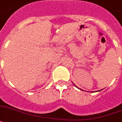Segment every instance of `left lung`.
<instances>
[{
	"mask_svg": "<svg viewBox=\"0 0 122 122\" xmlns=\"http://www.w3.org/2000/svg\"><path fill=\"white\" fill-rule=\"evenodd\" d=\"M73 84H74V85H75V86H76V87H77V88H78V87H77V86H76V85L74 84V83H73ZM79 88V89H80V88ZM80 90H81V89H80ZM102 90H103V89H102ZM100 90L96 91V92H100V91H101V90Z\"/></svg>",
	"mask_w": 122,
	"mask_h": 122,
	"instance_id": "obj_1",
	"label": "left lung"
}]
</instances>
